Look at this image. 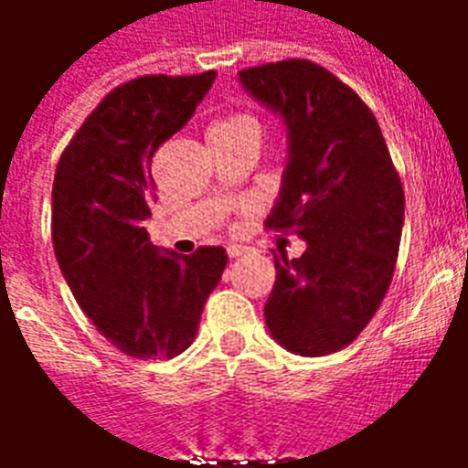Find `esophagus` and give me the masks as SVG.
I'll list each match as a JSON object with an SVG mask.
<instances>
[{"mask_svg": "<svg viewBox=\"0 0 468 468\" xmlns=\"http://www.w3.org/2000/svg\"><path fill=\"white\" fill-rule=\"evenodd\" d=\"M250 248H245V245H228V255L230 257H242L245 252H248Z\"/></svg>", "mask_w": 468, "mask_h": 468, "instance_id": "1", "label": "esophagus"}]
</instances>
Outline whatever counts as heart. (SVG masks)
Segmentation results:
<instances>
[{"mask_svg":"<svg viewBox=\"0 0 468 468\" xmlns=\"http://www.w3.org/2000/svg\"><path fill=\"white\" fill-rule=\"evenodd\" d=\"M240 123H255L250 116H242V113H235V116H228V119L213 123L211 128H228V126H240Z\"/></svg>","mask_w":468,"mask_h":468,"instance_id":"1","label":"heart"}]
</instances>
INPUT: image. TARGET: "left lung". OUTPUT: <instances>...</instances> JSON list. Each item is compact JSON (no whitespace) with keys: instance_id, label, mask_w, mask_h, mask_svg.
Segmentation results:
<instances>
[{"instance_id":"8db88e82","label":"left lung","mask_w":468,"mask_h":468,"mask_svg":"<svg viewBox=\"0 0 468 468\" xmlns=\"http://www.w3.org/2000/svg\"><path fill=\"white\" fill-rule=\"evenodd\" d=\"M240 84L286 126L282 189L264 226L306 240L274 255L267 330L284 349L323 356L347 347L381 306L399 257L403 186L374 113L308 60L240 69Z\"/></svg>"}]
</instances>
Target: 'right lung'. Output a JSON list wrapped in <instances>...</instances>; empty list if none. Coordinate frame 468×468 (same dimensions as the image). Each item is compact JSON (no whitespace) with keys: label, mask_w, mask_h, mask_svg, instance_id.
Returning <instances> with one entry per match:
<instances>
[{"label":"right lung","mask_w":468,"mask_h":468,"mask_svg":"<svg viewBox=\"0 0 468 468\" xmlns=\"http://www.w3.org/2000/svg\"><path fill=\"white\" fill-rule=\"evenodd\" d=\"M216 72L148 75L121 84L62 153L53 182V248L69 292L113 347L138 359L176 356L197 337L228 255L162 252L145 220L155 198L150 162L186 126Z\"/></svg>","instance_id":"right-lung-1"}]
</instances>
